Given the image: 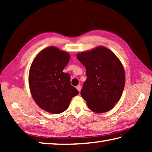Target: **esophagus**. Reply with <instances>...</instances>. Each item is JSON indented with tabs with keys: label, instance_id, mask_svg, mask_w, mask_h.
<instances>
[{
	"label": "esophagus",
	"instance_id": "1",
	"mask_svg": "<svg viewBox=\"0 0 152 152\" xmlns=\"http://www.w3.org/2000/svg\"><path fill=\"white\" fill-rule=\"evenodd\" d=\"M76 88H77V90H78L79 92H80V91H81V86L80 85H78V86H76Z\"/></svg>",
	"mask_w": 152,
	"mask_h": 152
}]
</instances>
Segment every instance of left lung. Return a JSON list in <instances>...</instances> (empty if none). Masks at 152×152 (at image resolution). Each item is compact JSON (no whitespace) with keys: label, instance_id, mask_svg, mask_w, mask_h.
Returning <instances> with one entry per match:
<instances>
[{"label":"left lung","instance_id":"left-lung-1","mask_svg":"<svg viewBox=\"0 0 152 152\" xmlns=\"http://www.w3.org/2000/svg\"><path fill=\"white\" fill-rule=\"evenodd\" d=\"M76 58L86 70L81 96L92 111H109L124 89L125 74L122 63L112 51L101 45L78 53Z\"/></svg>","mask_w":152,"mask_h":152}]
</instances>
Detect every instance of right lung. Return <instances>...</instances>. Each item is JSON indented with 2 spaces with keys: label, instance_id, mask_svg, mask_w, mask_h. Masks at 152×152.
<instances>
[{
  "label": "right lung",
  "instance_id": "obj_1",
  "mask_svg": "<svg viewBox=\"0 0 152 152\" xmlns=\"http://www.w3.org/2000/svg\"><path fill=\"white\" fill-rule=\"evenodd\" d=\"M70 56L54 46L43 49L35 56L29 72L31 94L41 109L59 114L68 109L79 92L71 85L70 76L63 72Z\"/></svg>",
  "mask_w": 152,
  "mask_h": 152
}]
</instances>
